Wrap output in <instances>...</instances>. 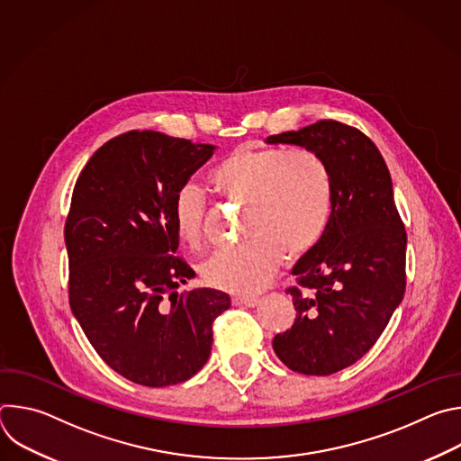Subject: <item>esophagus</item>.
<instances>
[{
    "label": "esophagus",
    "instance_id": "obj_1",
    "mask_svg": "<svg viewBox=\"0 0 461 461\" xmlns=\"http://www.w3.org/2000/svg\"><path fill=\"white\" fill-rule=\"evenodd\" d=\"M260 301L257 297H233L235 306H244V308H255Z\"/></svg>",
    "mask_w": 461,
    "mask_h": 461
}]
</instances>
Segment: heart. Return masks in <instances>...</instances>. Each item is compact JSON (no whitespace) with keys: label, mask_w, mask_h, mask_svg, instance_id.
<instances>
[{"label":"heart","mask_w":461,"mask_h":461,"mask_svg":"<svg viewBox=\"0 0 461 461\" xmlns=\"http://www.w3.org/2000/svg\"><path fill=\"white\" fill-rule=\"evenodd\" d=\"M208 178L226 199L248 203L246 228L255 239L204 262L203 279L215 290L262 292L283 268L286 251L312 249L330 221L332 178L313 151L240 146L219 160ZM173 224L185 244L204 246L206 199L196 185L185 184L175 193Z\"/></svg>","instance_id":"heart-1"}]
</instances>
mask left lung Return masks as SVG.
<instances>
[{"label":"left lung","instance_id":"8db88e82","mask_svg":"<svg viewBox=\"0 0 461 461\" xmlns=\"http://www.w3.org/2000/svg\"><path fill=\"white\" fill-rule=\"evenodd\" d=\"M267 144L317 153L332 178V213L288 288L295 322L274 338L294 372L330 375L361 359L379 339L405 294L407 233L393 203L388 167L359 129L319 120L272 135Z\"/></svg>","mask_w":461,"mask_h":461}]
</instances>
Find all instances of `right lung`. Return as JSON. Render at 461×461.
<instances>
[{
	"mask_svg": "<svg viewBox=\"0 0 461 461\" xmlns=\"http://www.w3.org/2000/svg\"><path fill=\"white\" fill-rule=\"evenodd\" d=\"M215 149L129 131L91 157L73 191L65 222L71 310L98 356L144 386L199 372L212 354V324L231 306L213 288L176 292L194 272L175 255L173 199Z\"/></svg>",
	"mask_w": 461,
	"mask_h": 461,
	"instance_id": "add662e5",
	"label": "right lung"
}]
</instances>
